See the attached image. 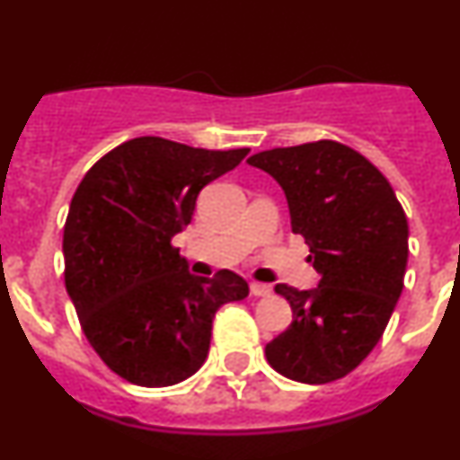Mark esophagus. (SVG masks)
Listing matches in <instances>:
<instances>
[{"instance_id": "esophagus-1", "label": "esophagus", "mask_w": 460, "mask_h": 460, "mask_svg": "<svg viewBox=\"0 0 460 460\" xmlns=\"http://www.w3.org/2000/svg\"><path fill=\"white\" fill-rule=\"evenodd\" d=\"M272 288L266 284H250V295L252 297H270Z\"/></svg>"}]
</instances>
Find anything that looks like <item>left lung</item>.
Returning a JSON list of instances; mask_svg holds the SVG:
<instances>
[{"instance_id":"8db88e82","label":"left lung","mask_w":460,"mask_h":460,"mask_svg":"<svg viewBox=\"0 0 460 460\" xmlns=\"http://www.w3.org/2000/svg\"><path fill=\"white\" fill-rule=\"evenodd\" d=\"M288 199L290 228L311 245L315 290L277 284L293 322L266 344L277 374L326 385L351 374L383 338L407 268V217L383 172L338 140L248 158Z\"/></svg>"}]
</instances>
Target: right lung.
I'll return each mask as SVG.
<instances>
[{
  "mask_svg": "<svg viewBox=\"0 0 460 460\" xmlns=\"http://www.w3.org/2000/svg\"><path fill=\"white\" fill-rule=\"evenodd\" d=\"M250 149H201L158 136L118 145L93 163L65 224V286L100 360L138 386L197 374L224 304L248 297L232 270L194 277L172 243L197 197Z\"/></svg>",
  "mask_w": 460,
  "mask_h": 460,
  "instance_id": "right-lung-1",
  "label": "right lung"
}]
</instances>
